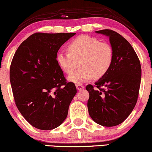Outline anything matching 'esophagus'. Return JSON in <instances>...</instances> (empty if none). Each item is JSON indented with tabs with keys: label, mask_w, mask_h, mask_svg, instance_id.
Segmentation results:
<instances>
[{
	"label": "esophagus",
	"mask_w": 152,
	"mask_h": 152,
	"mask_svg": "<svg viewBox=\"0 0 152 152\" xmlns=\"http://www.w3.org/2000/svg\"><path fill=\"white\" fill-rule=\"evenodd\" d=\"M76 88H77L78 90H81L82 89H83L84 88V86L81 85V84H77V85L76 86Z\"/></svg>",
	"instance_id": "obj_1"
}]
</instances>
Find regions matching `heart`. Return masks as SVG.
<instances>
[{
  "label": "heart",
  "instance_id": "1",
  "mask_svg": "<svg viewBox=\"0 0 152 152\" xmlns=\"http://www.w3.org/2000/svg\"><path fill=\"white\" fill-rule=\"evenodd\" d=\"M69 53L60 51L56 60L65 74H70L80 60L81 68L68 76V80L82 84L93 78H100L110 70L114 59V50L109 43L92 36L81 35L69 43Z\"/></svg>",
  "mask_w": 152,
  "mask_h": 152
}]
</instances>
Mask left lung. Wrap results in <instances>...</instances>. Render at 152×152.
Returning a JSON list of instances; mask_svg holds the SVG:
<instances>
[{"label":"left lung","mask_w":152,"mask_h":152,"mask_svg":"<svg viewBox=\"0 0 152 152\" xmlns=\"http://www.w3.org/2000/svg\"><path fill=\"white\" fill-rule=\"evenodd\" d=\"M95 32L109 38L114 59L109 72L95 82L96 89L86 86L88 112L97 124L111 127L124 122L137 103L141 65L133 48L121 35L110 29Z\"/></svg>","instance_id":"8db88e82"}]
</instances>
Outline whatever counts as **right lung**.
I'll return each mask as SVG.
<instances>
[{"mask_svg":"<svg viewBox=\"0 0 152 152\" xmlns=\"http://www.w3.org/2000/svg\"><path fill=\"white\" fill-rule=\"evenodd\" d=\"M76 33H36L15 52L10 80L17 109L32 126L53 130L64 122L76 94L56 60L60 47Z\"/></svg>","mask_w":152,"mask_h":152,"instance_id":"1","label":"right lung"}]
</instances>
